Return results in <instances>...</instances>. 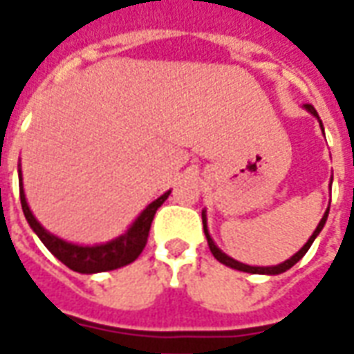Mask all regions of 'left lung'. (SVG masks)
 I'll return each instance as SVG.
<instances>
[{"instance_id":"left-lung-1","label":"left lung","mask_w":354,"mask_h":354,"mask_svg":"<svg viewBox=\"0 0 354 354\" xmlns=\"http://www.w3.org/2000/svg\"><path fill=\"white\" fill-rule=\"evenodd\" d=\"M311 115H315L317 119H319V123H320V129H322V132H324V127H322V121H320V117L319 113H317V109L313 108L311 104H305L304 106ZM330 184H332V180H330ZM328 212H330V207L326 208V212H324V216L320 218V222L319 225H317V230L313 231V235L309 237V241L305 243L299 250H297L290 260L286 261H282V263H279V266H267V267H260V266H246V263H243V261H237V260H233L231 256H227L225 252H222L218 246H216L214 243V239L210 237V233H208V225H207V210H203V230H205V235H207V243H208V248H210V252H212V256H214L216 260L220 261V263H223V266H227L231 267V269H237V271H245V273H252V274H281L284 273V271H288L290 267H294L297 263V261L301 260L304 258L305 254H307V250L311 248L313 245V241L315 239L319 237V233L322 231V227H324V223H326L328 220Z\"/></svg>"}]
</instances>
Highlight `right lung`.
<instances>
[{
    "label": "right lung",
    "instance_id": "right-lung-1",
    "mask_svg": "<svg viewBox=\"0 0 354 354\" xmlns=\"http://www.w3.org/2000/svg\"><path fill=\"white\" fill-rule=\"evenodd\" d=\"M19 187H20V205H22V212L26 216L30 227L34 230L37 237L41 239V243L49 252L68 266L73 271L85 274L93 273H104V271H111V269H119V267L129 266L138 258L144 246L147 243V235H149V227L153 222V216L157 208L161 207L165 201L169 199L170 189L165 192L161 197L151 201L138 218L131 223V227L124 231L123 235L111 239L108 243L102 245H75V243H68L64 239L53 235L50 231L43 227L41 223L35 220L32 210L28 207L26 195H24V184H22V170L19 165Z\"/></svg>",
    "mask_w": 354,
    "mask_h": 354
}]
</instances>
